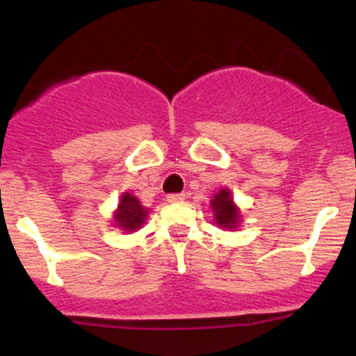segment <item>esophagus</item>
I'll return each mask as SVG.
<instances>
[{"instance_id":"obj_1","label":"esophagus","mask_w":356,"mask_h":356,"mask_svg":"<svg viewBox=\"0 0 356 356\" xmlns=\"http://www.w3.org/2000/svg\"><path fill=\"white\" fill-rule=\"evenodd\" d=\"M186 200V195H181V193H172V195L167 196L168 203H181V201Z\"/></svg>"}]
</instances>
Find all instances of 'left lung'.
Wrapping results in <instances>:
<instances>
[{"instance_id": "1", "label": "left lung", "mask_w": 356, "mask_h": 356, "mask_svg": "<svg viewBox=\"0 0 356 356\" xmlns=\"http://www.w3.org/2000/svg\"><path fill=\"white\" fill-rule=\"evenodd\" d=\"M211 210H213V218L217 225L222 229H236L241 224V213L236 203L232 201V195L229 189H220L211 200Z\"/></svg>"}]
</instances>
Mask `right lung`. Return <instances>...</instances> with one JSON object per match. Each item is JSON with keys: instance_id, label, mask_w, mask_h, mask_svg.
Here are the masks:
<instances>
[{"instance_id": "1", "label": "right lung", "mask_w": 356, "mask_h": 356, "mask_svg": "<svg viewBox=\"0 0 356 356\" xmlns=\"http://www.w3.org/2000/svg\"><path fill=\"white\" fill-rule=\"evenodd\" d=\"M146 217H148V210L139 203V200L136 196L124 193L118 203L117 211H115L113 222L118 229L129 232H134L138 229L143 227Z\"/></svg>"}]
</instances>
